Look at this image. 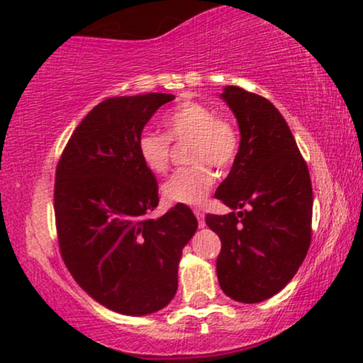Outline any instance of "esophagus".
Listing matches in <instances>:
<instances>
[{"label": "esophagus", "mask_w": 363, "mask_h": 363, "mask_svg": "<svg viewBox=\"0 0 363 363\" xmlns=\"http://www.w3.org/2000/svg\"><path fill=\"white\" fill-rule=\"evenodd\" d=\"M193 213H195L196 220H199L200 227H205V213H203V210H201V208H195V210H193Z\"/></svg>", "instance_id": "esophagus-1"}]
</instances>
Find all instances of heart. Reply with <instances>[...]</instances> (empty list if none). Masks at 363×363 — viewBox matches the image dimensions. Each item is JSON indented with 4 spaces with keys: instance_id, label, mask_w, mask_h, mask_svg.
<instances>
[{
    "instance_id": "heart-1",
    "label": "heart",
    "mask_w": 363,
    "mask_h": 363,
    "mask_svg": "<svg viewBox=\"0 0 363 363\" xmlns=\"http://www.w3.org/2000/svg\"><path fill=\"white\" fill-rule=\"evenodd\" d=\"M164 135L143 130L136 140L141 163L153 175L168 170L172 157L170 141L188 140L186 158L191 164L180 168L163 183V199L170 203L200 205L213 186V168L227 170L240 153V133L233 121L216 116L200 101H183L163 116Z\"/></svg>"
}]
</instances>
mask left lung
I'll list each match as a JSON object with an SVG mask.
<instances>
[{
    "label": "left lung",
    "mask_w": 363,
    "mask_h": 363,
    "mask_svg": "<svg viewBox=\"0 0 363 363\" xmlns=\"http://www.w3.org/2000/svg\"><path fill=\"white\" fill-rule=\"evenodd\" d=\"M240 128V153L215 199L232 211L205 216L222 240L216 277L230 298L258 303L294 279L312 242L308 167L280 111L240 86L222 93Z\"/></svg>",
    "instance_id": "8db88e82"
}]
</instances>
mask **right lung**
Returning a JSON list of instances; mask_svg holds the SVG:
<instances>
[{"label": "right lung", "instance_id": "obj_1", "mask_svg": "<svg viewBox=\"0 0 363 363\" xmlns=\"http://www.w3.org/2000/svg\"><path fill=\"white\" fill-rule=\"evenodd\" d=\"M172 100L167 93L106 98L77 126L56 164L61 257L77 284L116 313L140 317L172 302L182 250L199 227L180 203L148 216L158 206V183L136 140Z\"/></svg>", "mask_w": 363, "mask_h": 363}]
</instances>
